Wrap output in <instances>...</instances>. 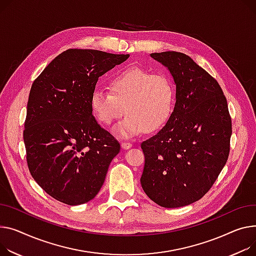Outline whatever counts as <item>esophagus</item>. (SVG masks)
Segmentation results:
<instances>
[{
	"label": "esophagus",
	"mask_w": 256,
	"mask_h": 256,
	"mask_svg": "<svg viewBox=\"0 0 256 256\" xmlns=\"http://www.w3.org/2000/svg\"><path fill=\"white\" fill-rule=\"evenodd\" d=\"M132 143H128V142H122V148L124 149V150H128V149L132 148Z\"/></svg>",
	"instance_id": "esophagus-1"
}]
</instances>
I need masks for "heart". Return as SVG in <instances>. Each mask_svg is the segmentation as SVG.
Masks as SVG:
<instances>
[{
  "label": "heart",
  "instance_id": "b5f03b06",
  "mask_svg": "<svg viewBox=\"0 0 256 256\" xmlns=\"http://www.w3.org/2000/svg\"><path fill=\"white\" fill-rule=\"evenodd\" d=\"M110 92L96 90L90 96V111L104 126L112 124L126 112L112 132L118 138L130 139L160 130L171 117L175 103V88L166 74H152L140 66H132L109 82Z\"/></svg>",
  "mask_w": 256,
  "mask_h": 256
}]
</instances>
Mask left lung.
<instances>
[{"mask_svg": "<svg viewBox=\"0 0 256 256\" xmlns=\"http://www.w3.org/2000/svg\"><path fill=\"white\" fill-rule=\"evenodd\" d=\"M171 74L175 105L166 126L141 144V185L164 208L190 205L205 196L226 164L232 136L228 102L218 82L192 58L151 54Z\"/></svg>", "mask_w": 256, "mask_h": 256, "instance_id": "obj_1", "label": "left lung"}]
</instances>
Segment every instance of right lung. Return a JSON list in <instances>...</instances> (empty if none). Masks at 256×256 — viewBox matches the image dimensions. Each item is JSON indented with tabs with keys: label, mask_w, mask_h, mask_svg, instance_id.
<instances>
[{
	"label": "right lung",
	"mask_w": 256,
	"mask_h": 256,
	"mask_svg": "<svg viewBox=\"0 0 256 256\" xmlns=\"http://www.w3.org/2000/svg\"><path fill=\"white\" fill-rule=\"evenodd\" d=\"M92 49H69L34 81L24 141L28 166L50 196L70 206L92 200L120 145L90 111L98 77L128 58Z\"/></svg>",
	"instance_id": "right-lung-1"
}]
</instances>
